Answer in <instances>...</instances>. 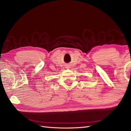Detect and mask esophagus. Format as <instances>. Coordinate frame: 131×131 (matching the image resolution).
<instances>
[{"mask_svg": "<svg viewBox=\"0 0 131 131\" xmlns=\"http://www.w3.org/2000/svg\"><path fill=\"white\" fill-rule=\"evenodd\" d=\"M67 68H69V66H67Z\"/></svg>", "mask_w": 131, "mask_h": 131, "instance_id": "34e87169", "label": "esophagus"}]
</instances>
